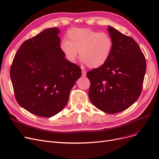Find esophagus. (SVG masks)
Returning <instances> with one entry per match:
<instances>
[{"label": "esophagus", "instance_id": "obj_1", "mask_svg": "<svg viewBox=\"0 0 159 159\" xmlns=\"http://www.w3.org/2000/svg\"><path fill=\"white\" fill-rule=\"evenodd\" d=\"M82 77H86V71H82Z\"/></svg>", "mask_w": 159, "mask_h": 159}]
</instances>
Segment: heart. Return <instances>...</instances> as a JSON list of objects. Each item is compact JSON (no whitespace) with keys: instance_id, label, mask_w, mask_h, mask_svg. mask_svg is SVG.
<instances>
[{"instance_id":"obj_1","label":"heart","mask_w":159,"mask_h":159,"mask_svg":"<svg viewBox=\"0 0 159 159\" xmlns=\"http://www.w3.org/2000/svg\"><path fill=\"white\" fill-rule=\"evenodd\" d=\"M67 39L68 40H62L60 44L66 59L71 63H75L79 52L82 62L90 68L103 66L112 51L113 40L105 32L75 28L68 31Z\"/></svg>"}]
</instances>
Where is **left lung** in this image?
I'll return each instance as SVG.
<instances>
[{"instance_id":"8db88e82","label":"left lung","mask_w":159,"mask_h":159,"mask_svg":"<svg viewBox=\"0 0 159 159\" xmlns=\"http://www.w3.org/2000/svg\"><path fill=\"white\" fill-rule=\"evenodd\" d=\"M113 40L106 62L87 73L89 98L101 111L113 114L128 109L139 98L146 70V59L134 39L108 26Z\"/></svg>"}]
</instances>
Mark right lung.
I'll list each match as a JSON object with an SVG mask.
<instances>
[{
    "label": "right lung",
    "instance_id": "obj_1",
    "mask_svg": "<svg viewBox=\"0 0 159 159\" xmlns=\"http://www.w3.org/2000/svg\"><path fill=\"white\" fill-rule=\"evenodd\" d=\"M58 28L45 29L22 44L14 57L10 77L16 101L29 112L52 117L68 103L81 76L60 48Z\"/></svg>",
    "mask_w": 159,
    "mask_h": 159
}]
</instances>
